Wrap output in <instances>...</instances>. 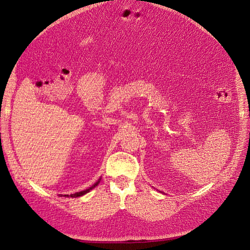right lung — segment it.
Instances as JSON below:
<instances>
[{
    "instance_id": "1",
    "label": "right lung",
    "mask_w": 250,
    "mask_h": 250,
    "mask_svg": "<svg viewBox=\"0 0 250 250\" xmlns=\"http://www.w3.org/2000/svg\"><path fill=\"white\" fill-rule=\"evenodd\" d=\"M99 182L100 181H98V182H96L94 186H92L91 188H89L88 189H85V190H82V191H79V192H75V193H72V195H64V197H72V198H77V197H81V196H83V195H85V193H87L90 189H92L94 188H96L98 184H99Z\"/></svg>"
}]
</instances>
